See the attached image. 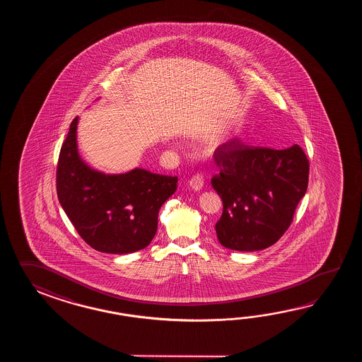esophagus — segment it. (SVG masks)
I'll list each match as a JSON object with an SVG mask.
<instances>
[{
    "mask_svg": "<svg viewBox=\"0 0 362 362\" xmlns=\"http://www.w3.org/2000/svg\"><path fill=\"white\" fill-rule=\"evenodd\" d=\"M203 185H204V181H203V177L199 176V175L194 176V177L189 181V186L192 187L194 192H200V190L203 189Z\"/></svg>",
    "mask_w": 362,
    "mask_h": 362,
    "instance_id": "obj_1",
    "label": "esophagus"
}]
</instances>
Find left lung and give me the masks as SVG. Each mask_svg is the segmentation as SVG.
<instances>
[{"label":"left lung","instance_id":"8db88e82","mask_svg":"<svg viewBox=\"0 0 362 362\" xmlns=\"http://www.w3.org/2000/svg\"><path fill=\"white\" fill-rule=\"evenodd\" d=\"M214 158L220 173L212 186L223 206L215 226L218 242L243 252L274 245L307 192L309 162L304 151L298 145L274 150L231 139L216 148Z\"/></svg>","mask_w":362,"mask_h":362}]
</instances>
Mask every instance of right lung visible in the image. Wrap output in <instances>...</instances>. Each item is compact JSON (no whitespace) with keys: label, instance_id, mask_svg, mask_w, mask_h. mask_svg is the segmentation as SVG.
<instances>
[{"label":"right lung","instance_id":"right-lung-1","mask_svg":"<svg viewBox=\"0 0 362 362\" xmlns=\"http://www.w3.org/2000/svg\"><path fill=\"white\" fill-rule=\"evenodd\" d=\"M78 116L69 125L57 168V194L80 237L105 254H132L151 243L164 202L177 177L134 168L108 175L83 160L77 148Z\"/></svg>","mask_w":362,"mask_h":362}]
</instances>
